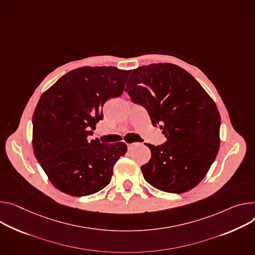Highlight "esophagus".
<instances>
[{
  "label": "esophagus",
  "instance_id": "1",
  "mask_svg": "<svg viewBox=\"0 0 255 255\" xmlns=\"http://www.w3.org/2000/svg\"><path fill=\"white\" fill-rule=\"evenodd\" d=\"M135 144H136V143H127V147H128V149H131Z\"/></svg>",
  "mask_w": 255,
  "mask_h": 255
}]
</instances>
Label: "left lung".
I'll return each mask as SVG.
<instances>
[{
  "label": "left lung",
  "mask_w": 255,
  "mask_h": 255,
  "mask_svg": "<svg viewBox=\"0 0 255 255\" xmlns=\"http://www.w3.org/2000/svg\"><path fill=\"white\" fill-rule=\"evenodd\" d=\"M125 91L167 138L163 145L146 144L151 157L141 166L145 181L170 193L194 188L220 148L221 116L213 99L191 74L170 63L138 67Z\"/></svg>",
  "instance_id": "1"
}]
</instances>
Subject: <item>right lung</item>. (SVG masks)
I'll list each match as a JSON object with an SVG mask.
<instances>
[{
    "label": "right lung",
    "mask_w": 255,
    "mask_h": 255,
    "mask_svg": "<svg viewBox=\"0 0 255 255\" xmlns=\"http://www.w3.org/2000/svg\"><path fill=\"white\" fill-rule=\"evenodd\" d=\"M130 72L116 67H81L41 95L32 117V147L60 191L86 196L111 182L114 166L126 153L127 145L104 144L88 136L103 120L104 104L123 94Z\"/></svg>",
    "instance_id": "add662e5"
}]
</instances>
